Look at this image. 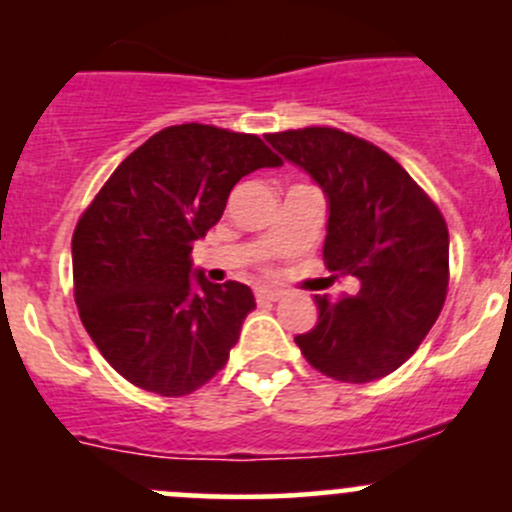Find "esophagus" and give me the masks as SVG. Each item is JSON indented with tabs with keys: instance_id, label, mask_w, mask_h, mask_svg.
Returning a JSON list of instances; mask_svg holds the SVG:
<instances>
[{
	"instance_id": "34e87169",
	"label": "esophagus",
	"mask_w": 512,
	"mask_h": 512,
	"mask_svg": "<svg viewBox=\"0 0 512 512\" xmlns=\"http://www.w3.org/2000/svg\"><path fill=\"white\" fill-rule=\"evenodd\" d=\"M257 302H277V299L285 297V292L282 289H272V287H260L255 292Z\"/></svg>"
}]
</instances>
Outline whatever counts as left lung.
I'll return each instance as SVG.
<instances>
[{"label": "left lung", "mask_w": 512, "mask_h": 512, "mask_svg": "<svg viewBox=\"0 0 512 512\" xmlns=\"http://www.w3.org/2000/svg\"><path fill=\"white\" fill-rule=\"evenodd\" d=\"M265 141L327 195L324 262L359 292L314 294L319 319L294 342L337 381L366 384L399 369L438 319L448 287L441 210L389 153L339 128L270 133Z\"/></svg>", "instance_id": "8db88e82"}]
</instances>
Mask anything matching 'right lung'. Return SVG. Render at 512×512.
Listing matches in <instances>:
<instances>
[{
    "label": "right lung",
    "mask_w": 512,
    "mask_h": 512,
    "mask_svg": "<svg viewBox=\"0 0 512 512\" xmlns=\"http://www.w3.org/2000/svg\"><path fill=\"white\" fill-rule=\"evenodd\" d=\"M280 165L257 136L183 123L113 170L76 225L71 257L81 322L123 379L183 396L227 364L255 297L195 275L190 250L240 178Z\"/></svg>",
    "instance_id": "right-lung-1"
}]
</instances>
